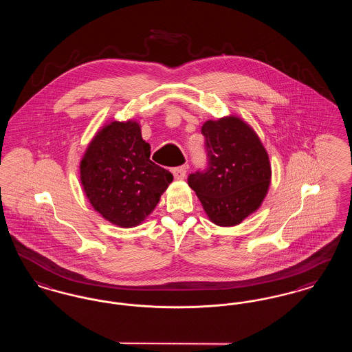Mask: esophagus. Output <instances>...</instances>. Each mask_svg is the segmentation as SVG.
Returning a JSON list of instances; mask_svg holds the SVG:
<instances>
[{
  "instance_id": "34e87169",
  "label": "esophagus",
  "mask_w": 352,
  "mask_h": 352,
  "mask_svg": "<svg viewBox=\"0 0 352 352\" xmlns=\"http://www.w3.org/2000/svg\"><path fill=\"white\" fill-rule=\"evenodd\" d=\"M186 173H187V166H179V168H173V175L175 179L181 181L186 177Z\"/></svg>"
}]
</instances>
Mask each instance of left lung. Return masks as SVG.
I'll list each match as a JSON object with an SVG mask.
<instances>
[{
	"label": "left lung",
	"instance_id": "8db88e82",
	"mask_svg": "<svg viewBox=\"0 0 352 352\" xmlns=\"http://www.w3.org/2000/svg\"><path fill=\"white\" fill-rule=\"evenodd\" d=\"M201 133L210 168L190 174L188 186L214 224L234 227L257 211L268 194V151L251 125L234 115L207 120Z\"/></svg>",
	"mask_w": 352,
	"mask_h": 352
}]
</instances>
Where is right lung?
I'll use <instances>...</instances> for the list:
<instances>
[{
	"mask_svg": "<svg viewBox=\"0 0 352 352\" xmlns=\"http://www.w3.org/2000/svg\"><path fill=\"white\" fill-rule=\"evenodd\" d=\"M80 184L107 221L133 228L154 211L173 174L151 161V145L134 120L108 121L94 135L80 161Z\"/></svg>",
	"mask_w": 352,
	"mask_h": 352,
	"instance_id": "obj_1",
	"label": "right lung"
}]
</instances>
